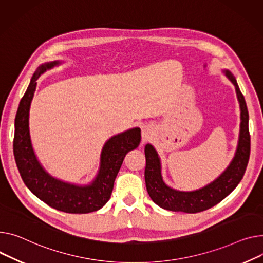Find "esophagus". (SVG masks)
<instances>
[{
	"label": "esophagus",
	"mask_w": 263,
	"mask_h": 263,
	"mask_svg": "<svg viewBox=\"0 0 263 263\" xmlns=\"http://www.w3.org/2000/svg\"><path fill=\"white\" fill-rule=\"evenodd\" d=\"M153 135V129L151 126L149 125H145L143 128H142V141L143 143H146L148 142L149 139H151Z\"/></svg>",
	"instance_id": "esophagus-1"
}]
</instances>
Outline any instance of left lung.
Instances as JSON below:
<instances>
[{
  "instance_id": "obj_1",
  "label": "left lung",
  "mask_w": 263,
  "mask_h": 263,
  "mask_svg": "<svg viewBox=\"0 0 263 263\" xmlns=\"http://www.w3.org/2000/svg\"><path fill=\"white\" fill-rule=\"evenodd\" d=\"M224 75L234 84L240 106V131L238 145L233 160L220 176L202 188L192 191L177 190L169 187L163 180L162 163L155 148L147 144L145 147L146 169L145 181L147 191L152 201L167 211L196 214L211 208L221 202L238 186L246 172L251 151L249 132V112L235 76L229 69Z\"/></svg>"
}]
</instances>
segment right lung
<instances>
[{
  "label": "right lung",
  "mask_w": 263,
  "mask_h": 263,
  "mask_svg": "<svg viewBox=\"0 0 263 263\" xmlns=\"http://www.w3.org/2000/svg\"><path fill=\"white\" fill-rule=\"evenodd\" d=\"M61 63L59 60L43 63L32 75L14 119L13 154L24 184L37 198L60 212L89 214L98 211L109 201L126 154L141 143V129H129L113 135L104 143L98 172L90 184H74L50 176L39 162L31 144L29 111L37 80L48 69Z\"/></svg>",
  "instance_id": "right-lung-1"
}]
</instances>
